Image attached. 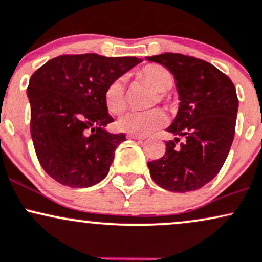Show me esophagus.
I'll return each mask as SVG.
<instances>
[{"label":"esophagus","mask_w":262,"mask_h":262,"mask_svg":"<svg viewBox=\"0 0 262 262\" xmlns=\"http://www.w3.org/2000/svg\"><path fill=\"white\" fill-rule=\"evenodd\" d=\"M127 139H132V140H143V139H145V137H143V136H139V135L128 134V135H127Z\"/></svg>","instance_id":"esophagus-1"}]
</instances>
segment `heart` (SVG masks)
<instances>
[{
	"label": "heart",
	"mask_w": 262,
	"mask_h": 262,
	"mask_svg": "<svg viewBox=\"0 0 262 262\" xmlns=\"http://www.w3.org/2000/svg\"><path fill=\"white\" fill-rule=\"evenodd\" d=\"M137 76L142 81H145L157 92V98L155 102L162 101L164 93H167L173 86V75L166 68L160 64H149L137 73ZM105 105L107 110L113 114L122 113L127 105L126 98L125 80L122 78H117L107 85L104 93ZM167 117L163 111L149 110V111H128L117 120V128L123 132L132 135H145L151 134L163 125H166Z\"/></svg>",
	"instance_id": "obj_1"
}]
</instances>
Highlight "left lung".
Returning a JSON list of instances; mask_svg holds the SVG:
<instances>
[{
  "mask_svg": "<svg viewBox=\"0 0 262 262\" xmlns=\"http://www.w3.org/2000/svg\"><path fill=\"white\" fill-rule=\"evenodd\" d=\"M146 59L172 73L179 99L177 115L167 127L176 137L166 142L162 158L148 162L149 174L166 190H196L218 174L230 151L239 107L236 90L229 76L205 60L177 53Z\"/></svg>",
  "mask_w": 262,
  "mask_h": 262,
  "instance_id": "left-lung-1",
  "label": "left lung"
}]
</instances>
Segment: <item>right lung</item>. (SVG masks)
<instances>
[{
  "label": "right lung",
  "instance_id": "add662e5",
  "mask_svg": "<svg viewBox=\"0 0 262 262\" xmlns=\"http://www.w3.org/2000/svg\"><path fill=\"white\" fill-rule=\"evenodd\" d=\"M142 59L136 57L60 55L29 79L31 135L40 166L58 183L86 188L107 176L123 134L105 130L108 84Z\"/></svg>",
  "mask_w": 262,
  "mask_h": 262
}]
</instances>
